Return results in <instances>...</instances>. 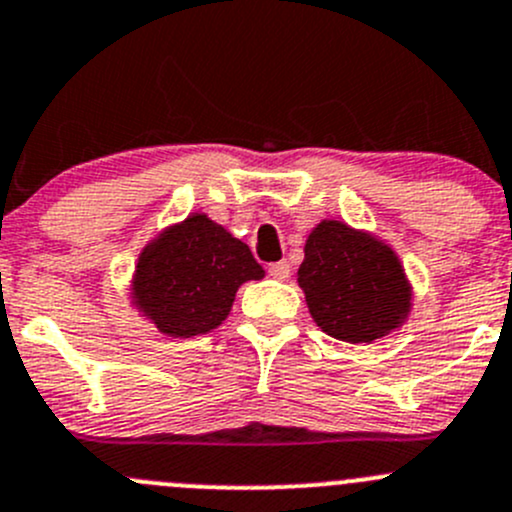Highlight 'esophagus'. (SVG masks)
<instances>
[{
  "label": "esophagus",
  "mask_w": 512,
  "mask_h": 512,
  "mask_svg": "<svg viewBox=\"0 0 512 512\" xmlns=\"http://www.w3.org/2000/svg\"><path fill=\"white\" fill-rule=\"evenodd\" d=\"M289 272H292V267H289V262H275V265H270V275L275 277V280H280V282H285V280H289Z\"/></svg>",
  "instance_id": "34e87169"
}]
</instances>
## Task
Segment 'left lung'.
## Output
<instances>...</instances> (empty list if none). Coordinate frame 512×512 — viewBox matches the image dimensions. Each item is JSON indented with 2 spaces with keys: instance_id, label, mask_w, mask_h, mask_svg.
<instances>
[{
  "instance_id": "1",
  "label": "left lung",
  "mask_w": 512,
  "mask_h": 512,
  "mask_svg": "<svg viewBox=\"0 0 512 512\" xmlns=\"http://www.w3.org/2000/svg\"><path fill=\"white\" fill-rule=\"evenodd\" d=\"M297 285L317 327L339 342H376L404 327L414 309V287L394 247L342 220L312 227Z\"/></svg>"
}]
</instances>
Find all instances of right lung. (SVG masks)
<instances>
[{"instance_id": "1", "label": "right lung", "mask_w": 512, "mask_h": 512, "mask_svg": "<svg viewBox=\"0 0 512 512\" xmlns=\"http://www.w3.org/2000/svg\"><path fill=\"white\" fill-rule=\"evenodd\" d=\"M262 277L245 242L205 213H190L138 252L128 299L165 337L190 339L218 329L237 289Z\"/></svg>"}]
</instances>
